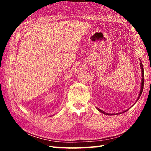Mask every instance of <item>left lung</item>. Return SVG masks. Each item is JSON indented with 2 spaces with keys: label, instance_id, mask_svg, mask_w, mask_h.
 <instances>
[{
  "label": "left lung",
  "instance_id": "obj_1",
  "mask_svg": "<svg viewBox=\"0 0 151 151\" xmlns=\"http://www.w3.org/2000/svg\"><path fill=\"white\" fill-rule=\"evenodd\" d=\"M140 68H141V72H142V81H141V85H140V93H139V97H138L137 100L136 101V103L138 101V100H139V99L140 98V95H141V94L142 93V91H143V87H144V69H143V66H142V64L141 63V61H140ZM97 110H98L99 111H100L101 112H102V113L103 114H107V115H113V114H110V113H107V112H104L103 111H102V110H101L99 108H96ZM117 114H119V113H117Z\"/></svg>",
  "mask_w": 151,
  "mask_h": 151
}]
</instances>
